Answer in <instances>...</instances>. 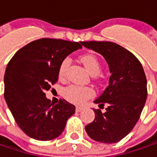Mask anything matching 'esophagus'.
Returning a JSON list of instances; mask_svg holds the SVG:
<instances>
[{
	"label": "esophagus",
	"instance_id": "esophagus-1",
	"mask_svg": "<svg viewBox=\"0 0 157 157\" xmlns=\"http://www.w3.org/2000/svg\"><path fill=\"white\" fill-rule=\"evenodd\" d=\"M82 109H83V107H82V106H76V107H75V111H76V112H80Z\"/></svg>",
	"mask_w": 157,
	"mask_h": 157
}]
</instances>
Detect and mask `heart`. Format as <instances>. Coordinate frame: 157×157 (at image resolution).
Instances as JSON below:
<instances>
[{
  "instance_id": "heart-1",
  "label": "heart",
  "mask_w": 157,
  "mask_h": 157,
  "mask_svg": "<svg viewBox=\"0 0 157 157\" xmlns=\"http://www.w3.org/2000/svg\"><path fill=\"white\" fill-rule=\"evenodd\" d=\"M80 61L84 65L89 73L95 75L100 72L101 62L98 58L94 55H85L80 58ZM70 64V59L65 58L61 63L59 68V76L63 78L65 76L66 70ZM95 95V91L89 87H82L77 85H70L63 90V95L65 99L69 102L75 104H82L83 101L91 98Z\"/></svg>"
}]
</instances>
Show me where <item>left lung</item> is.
Instances as JSON below:
<instances>
[{
  "label": "left lung",
  "instance_id": "8db88e82",
  "mask_svg": "<svg viewBox=\"0 0 157 157\" xmlns=\"http://www.w3.org/2000/svg\"><path fill=\"white\" fill-rule=\"evenodd\" d=\"M108 62L110 77L102 94L94 101L95 120L85 129L91 139L103 143L121 141L138 122L147 99V79L143 66L131 52L111 41H82Z\"/></svg>",
  "mask_w": 157,
  "mask_h": 157
}]
</instances>
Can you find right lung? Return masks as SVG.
Segmentation results:
<instances>
[{"mask_svg":"<svg viewBox=\"0 0 157 157\" xmlns=\"http://www.w3.org/2000/svg\"><path fill=\"white\" fill-rule=\"evenodd\" d=\"M82 48L78 42L42 38L14 54L4 75V97L20 128L29 137L49 141L59 136L75 107L65 100L57 104L45 91L57 82L62 62Z\"/></svg>","mask_w":157,"mask_h":157,"instance_id":"right-lung-1","label":"right lung"}]
</instances>
